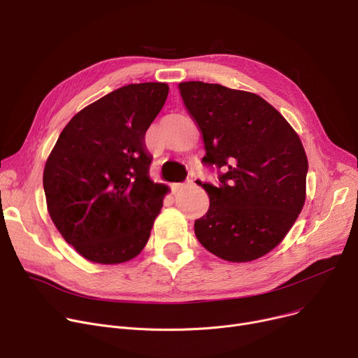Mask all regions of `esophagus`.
<instances>
[{
	"label": "esophagus",
	"instance_id": "34e87169",
	"mask_svg": "<svg viewBox=\"0 0 358 358\" xmlns=\"http://www.w3.org/2000/svg\"><path fill=\"white\" fill-rule=\"evenodd\" d=\"M192 184H193V180H189L187 182H181V184H174V185H173V190L177 193V192L184 190L185 187H189V185H192Z\"/></svg>",
	"mask_w": 358,
	"mask_h": 358
}]
</instances>
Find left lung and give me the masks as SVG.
I'll return each instance as SVG.
<instances>
[{
    "mask_svg": "<svg viewBox=\"0 0 358 358\" xmlns=\"http://www.w3.org/2000/svg\"><path fill=\"white\" fill-rule=\"evenodd\" d=\"M206 155L222 169L220 184H201L209 210L194 234L213 255L250 262L273 251L292 229L306 200L308 157L294 129L250 91L201 81L180 83Z\"/></svg>",
    "mask_w": 358,
    "mask_h": 358,
    "instance_id": "8db88e82",
    "label": "left lung"
}]
</instances>
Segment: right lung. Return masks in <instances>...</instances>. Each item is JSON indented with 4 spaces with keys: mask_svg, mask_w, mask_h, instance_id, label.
Masks as SVG:
<instances>
[{
    "mask_svg": "<svg viewBox=\"0 0 358 358\" xmlns=\"http://www.w3.org/2000/svg\"><path fill=\"white\" fill-rule=\"evenodd\" d=\"M168 91L165 83H142L107 94L68 122L46 159L49 216L91 262L134 259L150 236L169 189L149 178L145 134Z\"/></svg>",
    "mask_w": 358,
    "mask_h": 358,
    "instance_id": "right-lung-1",
    "label": "right lung"
}]
</instances>
